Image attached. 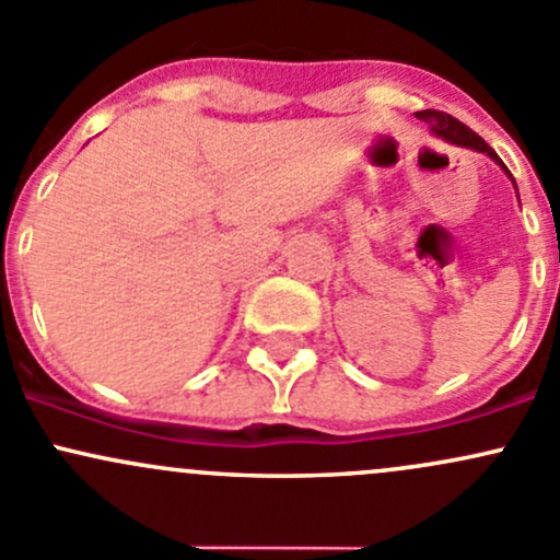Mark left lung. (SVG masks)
Listing matches in <instances>:
<instances>
[{"label":"left lung","instance_id":"1","mask_svg":"<svg viewBox=\"0 0 560 560\" xmlns=\"http://www.w3.org/2000/svg\"><path fill=\"white\" fill-rule=\"evenodd\" d=\"M417 117H419V119H424V122L430 125L432 136L443 138V141L454 143V147H465V149H472V152H480V154H486V158H491V160H494L497 165L502 167V171H504V176H508L510 182H513V186H515V178L510 176V171H508V167H504V162L499 160V154L494 152V149H491L489 143H486L483 138H480L478 133H472V130L467 128V125H462L459 119H456V117H451V114H446V112H435V109H424V112H417ZM515 195H518V186H515ZM518 202H521V200H518Z\"/></svg>","mask_w":560,"mask_h":560}]
</instances>
